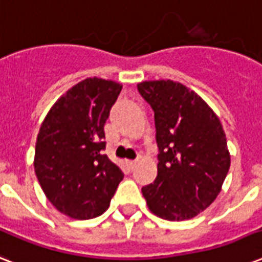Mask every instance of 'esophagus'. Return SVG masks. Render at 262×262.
Here are the masks:
<instances>
[{"label": "esophagus", "mask_w": 262, "mask_h": 262, "mask_svg": "<svg viewBox=\"0 0 262 262\" xmlns=\"http://www.w3.org/2000/svg\"><path fill=\"white\" fill-rule=\"evenodd\" d=\"M126 164H127V167L130 168V170H133V168L137 166V162H136V160H129V162H126Z\"/></svg>", "instance_id": "34e87169"}]
</instances>
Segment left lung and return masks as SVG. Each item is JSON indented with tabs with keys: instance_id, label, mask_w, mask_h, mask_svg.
I'll list each match as a JSON object with an SVG mask.
<instances>
[{
	"instance_id": "obj_1",
	"label": "left lung",
	"mask_w": 262,
	"mask_h": 262,
	"mask_svg": "<svg viewBox=\"0 0 262 262\" xmlns=\"http://www.w3.org/2000/svg\"><path fill=\"white\" fill-rule=\"evenodd\" d=\"M140 95L152 107L158 177L141 189L152 213L170 222L191 219L207 209L230 168L223 126L212 108L183 84L144 81Z\"/></svg>"
}]
</instances>
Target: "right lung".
I'll use <instances>...</instances> for the list:
<instances>
[{
	"instance_id": "1",
	"label": "right lung",
	"mask_w": 262,
	"mask_h": 262,
	"mask_svg": "<svg viewBox=\"0 0 262 262\" xmlns=\"http://www.w3.org/2000/svg\"><path fill=\"white\" fill-rule=\"evenodd\" d=\"M122 85L98 77L76 84L55 102L35 147V174L59 212L85 220L106 211L121 168L103 154L106 123Z\"/></svg>"
}]
</instances>
